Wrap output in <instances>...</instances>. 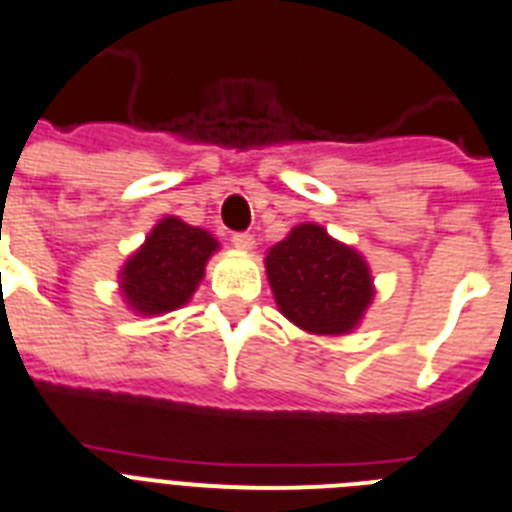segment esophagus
I'll use <instances>...</instances> for the list:
<instances>
[{"label":"esophagus","mask_w":512,"mask_h":512,"mask_svg":"<svg viewBox=\"0 0 512 512\" xmlns=\"http://www.w3.org/2000/svg\"><path fill=\"white\" fill-rule=\"evenodd\" d=\"M231 242H234V247L239 249V252H252V249H255V236L252 234H234L231 236Z\"/></svg>","instance_id":"esophagus-1"}]
</instances>
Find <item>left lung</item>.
<instances>
[{
    "instance_id": "obj_1",
    "label": "left lung",
    "mask_w": 512,
    "mask_h": 512,
    "mask_svg": "<svg viewBox=\"0 0 512 512\" xmlns=\"http://www.w3.org/2000/svg\"><path fill=\"white\" fill-rule=\"evenodd\" d=\"M278 312L312 336H346L375 299V278L362 252L320 223H299L265 255Z\"/></svg>"
}]
</instances>
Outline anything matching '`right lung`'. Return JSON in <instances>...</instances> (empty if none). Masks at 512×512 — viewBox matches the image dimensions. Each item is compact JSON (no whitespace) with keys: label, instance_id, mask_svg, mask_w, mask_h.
I'll use <instances>...</instances> for the list:
<instances>
[{"label":"right lung","instance_id":"obj_1","mask_svg":"<svg viewBox=\"0 0 512 512\" xmlns=\"http://www.w3.org/2000/svg\"><path fill=\"white\" fill-rule=\"evenodd\" d=\"M221 244L210 231L166 216L119 270V294L140 317H158L184 307L205 278V265Z\"/></svg>","mask_w":512,"mask_h":512}]
</instances>
